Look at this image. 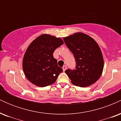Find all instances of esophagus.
<instances>
[{"label": "esophagus", "instance_id": "1", "mask_svg": "<svg viewBox=\"0 0 121 121\" xmlns=\"http://www.w3.org/2000/svg\"><path fill=\"white\" fill-rule=\"evenodd\" d=\"M66 69H67V66H66V65H64L63 67H62V70H63V71H65V70H66Z\"/></svg>", "mask_w": 121, "mask_h": 121}]
</instances>
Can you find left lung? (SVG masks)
<instances>
[{
	"mask_svg": "<svg viewBox=\"0 0 121 121\" xmlns=\"http://www.w3.org/2000/svg\"><path fill=\"white\" fill-rule=\"evenodd\" d=\"M64 40L73 53L76 62L75 70H65L71 82L82 87L94 84L101 77L104 66L98 44L92 37L82 32L64 37Z\"/></svg>",
	"mask_w": 121,
	"mask_h": 121,
	"instance_id": "8db88e82",
	"label": "left lung"
}]
</instances>
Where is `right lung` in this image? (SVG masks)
I'll use <instances>...</instances> for the list:
<instances>
[{
    "instance_id": "add662e5",
    "label": "right lung",
    "mask_w": 121,
    "mask_h": 121,
    "mask_svg": "<svg viewBox=\"0 0 121 121\" xmlns=\"http://www.w3.org/2000/svg\"><path fill=\"white\" fill-rule=\"evenodd\" d=\"M63 44L61 39L49 34L41 35L30 43L23 59V71L29 81L39 87L55 82L62 69L53 53Z\"/></svg>"
}]
</instances>
